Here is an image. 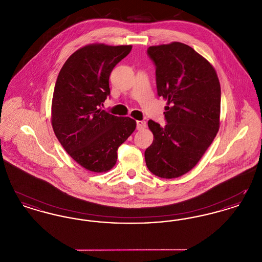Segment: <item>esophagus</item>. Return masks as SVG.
<instances>
[{
    "mask_svg": "<svg viewBox=\"0 0 262 262\" xmlns=\"http://www.w3.org/2000/svg\"><path fill=\"white\" fill-rule=\"evenodd\" d=\"M146 127V122L145 121H137V130H142Z\"/></svg>",
    "mask_w": 262,
    "mask_h": 262,
    "instance_id": "esophagus-1",
    "label": "esophagus"
}]
</instances>
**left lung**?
<instances>
[{
  "label": "left lung",
  "mask_w": 262,
  "mask_h": 262,
  "mask_svg": "<svg viewBox=\"0 0 262 262\" xmlns=\"http://www.w3.org/2000/svg\"><path fill=\"white\" fill-rule=\"evenodd\" d=\"M147 54L156 67L158 95L167 100V124L148 121L154 139L145 162L152 174L174 179L198 164L219 130L220 82L211 63L184 43L151 46Z\"/></svg>",
  "instance_id": "obj_1"
}]
</instances>
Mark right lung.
I'll list each match as a JSON object with an SVG mask.
<instances>
[{
    "instance_id": "add662e5",
    "label": "right lung",
    "mask_w": 262,
    "mask_h": 262,
    "mask_svg": "<svg viewBox=\"0 0 262 262\" xmlns=\"http://www.w3.org/2000/svg\"><path fill=\"white\" fill-rule=\"evenodd\" d=\"M132 48L89 44L75 51L58 75L52 100V126L68 154L88 171L111 170L119 146L137 127L135 120L101 109L110 95L113 69Z\"/></svg>"
}]
</instances>
